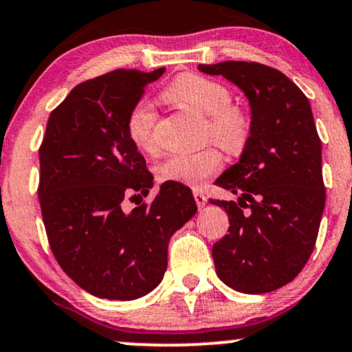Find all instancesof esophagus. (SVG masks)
<instances>
[{"instance_id": "obj_1", "label": "esophagus", "mask_w": 352, "mask_h": 352, "mask_svg": "<svg viewBox=\"0 0 352 352\" xmlns=\"http://www.w3.org/2000/svg\"><path fill=\"white\" fill-rule=\"evenodd\" d=\"M194 199H196V204L199 209H202L206 204H208V197H206L201 191H194Z\"/></svg>"}]
</instances>
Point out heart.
I'll return each instance as SVG.
<instances>
[{"label": "heart", "instance_id": "heart-1", "mask_svg": "<svg viewBox=\"0 0 352 352\" xmlns=\"http://www.w3.org/2000/svg\"><path fill=\"white\" fill-rule=\"evenodd\" d=\"M166 98L209 117L208 133L226 151L237 153L245 146L250 136V117L232 103V94L226 85L212 78L184 74L168 87ZM155 107L148 100H140L126 118L128 138L143 151L156 150ZM222 155L216 148L197 153H176L168 156L158 168V176L166 183H177L201 188L208 177L222 168Z\"/></svg>", "mask_w": 352, "mask_h": 352}]
</instances>
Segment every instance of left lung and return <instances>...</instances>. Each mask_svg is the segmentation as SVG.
<instances>
[{"mask_svg": "<svg viewBox=\"0 0 352 352\" xmlns=\"http://www.w3.org/2000/svg\"><path fill=\"white\" fill-rule=\"evenodd\" d=\"M197 69L232 82L250 107L249 142L216 181L237 201L210 199L230 222L229 234L212 247L216 272L235 292H274L307 265L323 216L321 140L311 107L290 78L268 65L226 60Z\"/></svg>", "mask_w": 352, "mask_h": 352, "instance_id": "left-lung-1", "label": "left lung"}]
</instances>
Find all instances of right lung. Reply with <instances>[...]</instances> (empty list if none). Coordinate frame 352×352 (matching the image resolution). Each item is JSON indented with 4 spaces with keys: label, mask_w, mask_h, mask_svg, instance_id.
Here are the masks:
<instances>
[{
    "label": "right lung",
    "mask_w": 352,
    "mask_h": 352,
    "mask_svg": "<svg viewBox=\"0 0 352 352\" xmlns=\"http://www.w3.org/2000/svg\"><path fill=\"white\" fill-rule=\"evenodd\" d=\"M163 72L117 69L82 82L47 120L39 150L45 232L62 270L98 298L130 301L155 290L169 239L197 212L191 189L177 183L161 184L151 206L123 210L128 194L153 188L128 138V113Z\"/></svg>",
    "instance_id": "right-lung-1"
}]
</instances>
